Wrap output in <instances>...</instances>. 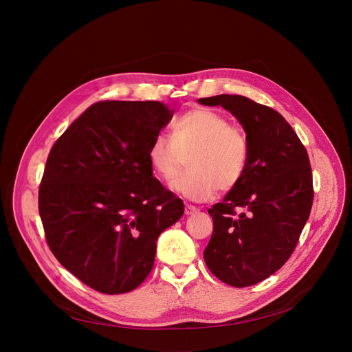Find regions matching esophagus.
<instances>
[{"mask_svg":"<svg viewBox=\"0 0 352 352\" xmlns=\"http://www.w3.org/2000/svg\"><path fill=\"white\" fill-rule=\"evenodd\" d=\"M198 208L191 205V204H185V215H194L198 212Z\"/></svg>","mask_w":352,"mask_h":352,"instance_id":"34e87169","label":"esophagus"}]
</instances>
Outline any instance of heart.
I'll return each instance as SVG.
<instances>
[{
  "label": "heart",
  "instance_id": "heart-1",
  "mask_svg": "<svg viewBox=\"0 0 352 352\" xmlns=\"http://www.w3.org/2000/svg\"><path fill=\"white\" fill-rule=\"evenodd\" d=\"M191 153L188 168L171 182V188L192 201H208L217 191L232 190L246 173L249 140L245 131L229 124L219 111L195 107L181 114L171 126V137L157 134L148 146L151 170L161 178L173 179Z\"/></svg>",
  "mask_w": 352,
  "mask_h": 352
}]
</instances>
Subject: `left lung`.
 Segmentation results:
<instances>
[{
  "mask_svg": "<svg viewBox=\"0 0 352 352\" xmlns=\"http://www.w3.org/2000/svg\"><path fill=\"white\" fill-rule=\"evenodd\" d=\"M198 102L235 116L250 147L239 184L208 209L214 233L204 259L223 283L253 286L289 261L310 217L314 190L309 154L285 117L269 106L239 95Z\"/></svg>",
  "mask_w": 352,
  "mask_h": 352,
  "instance_id": "1",
  "label": "left lung"
}]
</instances>
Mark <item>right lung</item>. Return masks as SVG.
I'll use <instances>...</instances> for the list:
<instances>
[{
	"instance_id": "add662e5",
	"label": "right lung",
	"mask_w": 352,
	"mask_h": 352,
	"mask_svg": "<svg viewBox=\"0 0 352 352\" xmlns=\"http://www.w3.org/2000/svg\"><path fill=\"white\" fill-rule=\"evenodd\" d=\"M173 114L151 100L98 102L46 160L38 195L46 242L65 269L100 293L142 285L160 233L184 214L182 201L153 177L147 158Z\"/></svg>"
}]
</instances>
